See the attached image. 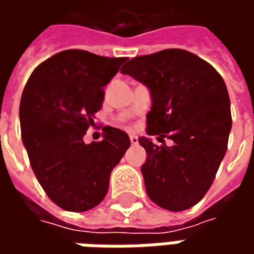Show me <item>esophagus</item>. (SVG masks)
Listing matches in <instances>:
<instances>
[{"mask_svg": "<svg viewBox=\"0 0 254 254\" xmlns=\"http://www.w3.org/2000/svg\"><path fill=\"white\" fill-rule=\"evenodd\" d=\"M129 138H130V143H132L133 145H134V144H138L137 136H134V134H130V136H129Z\"/></svg>", "mask_w": 254, "mask_h": 254, "instance_id": "esophagus-1", "label": "esophagus"}]
</instances>
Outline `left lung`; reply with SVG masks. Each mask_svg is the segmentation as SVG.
<instances>
[{
  "label": "left lung",
  "mask_w": 254,
  "mask_h": 254,
  "mask_svg": "<svg viewBox=\"0 0 254 254\" xmlns=\"http://www.w3.org/2000/svg\"><path fill=\"white\" fill-rule=\"evenodd\" d=\"M121 73L149 88L147 133L173 140L167 147L138 138L147 152L141 166L147 194L169 211L191 208L211 188L227 151L231 111L223 78L211 64L181 49L132 58Z\"/></svg>",
  "instance_id": "8db88e82"
}]
</instances>
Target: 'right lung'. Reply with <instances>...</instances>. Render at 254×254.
Returning <instances> with one entry per match:
<instances>
[{"mask_svg": "<svg viewBox=\"0 0 254 254\" xmlns=\"http://www.w3.org/2000/svg\"><path fill=\"white\" fill-rule=\"evenodd\" d=\"M125 57L64 50L31 73L20 100L21 138L38 181L58 207L84 212L109 190L111 170L130 147L121 129L105 127L103 140L84 143L103 103V87Z\"/></svg>", "mask_w": 254, "mask_h": 254, "instance_id": "obj_1", "label": "right lung"}]
</instances>
